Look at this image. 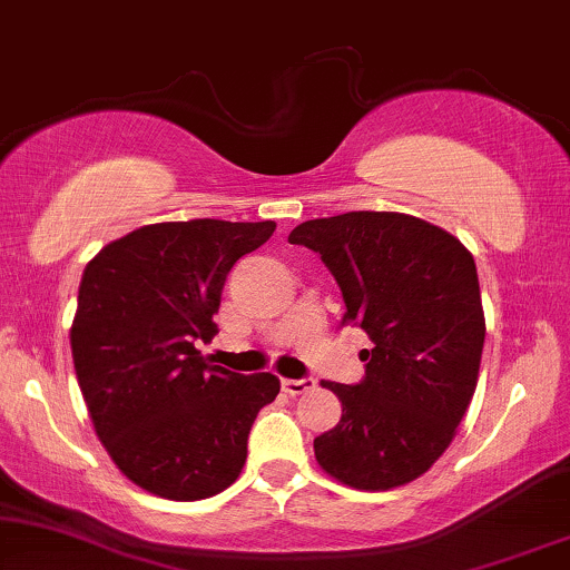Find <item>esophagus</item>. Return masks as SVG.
<instances>
[{"label":"esophagus","mask_w":570,"mask_h":570,"mask_svg":"<svg viewBox=\"0 0 570 570\" xmlns=\"http://www.w3.org/2000/svg\"><path fill=\"white\" fill-rule=\"evenodd\" d=\"M316 386L314 379H283V392L291 394V396H298V394H306L311 389Z\"/></svg>","instance_id":"34e87169"}]
</instances>
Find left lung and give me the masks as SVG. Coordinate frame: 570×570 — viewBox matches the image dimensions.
I'll return each instance as SVG.
<instances>
[{
	"label": "left lung",
	"mask_w": 570,
	"mask_h": 570,
	"mask_svg": "<svg viewBox=\"0 0 570 570\" xmlns=\"http://www.w3.org/2000/svg\"><path fill=\"white\" fill-rule=\"evenodd\" d=\"M322 256L345 316L368 334L365 376L324 381L340 423L314 439L316 462L355 490H389L433 466L478 386L485 316L478 267L451 233L402 213H345L293 228Z\"/></svg>",
	"instance_id": "1"
}]
</instances>
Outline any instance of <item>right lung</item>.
<instances>
[{
	"label": "right lung",
	"mask_w": 570,
	"mask_h": 570,
	"mask_svg": "<svg viewBox=\"0 0 570 570\" xmlns=\"http://www.w3.org/2000/svg\"><path fill=\"white\" fill-rule=\"evenodd\" d=\"M275 223L202 217L155 223L104 246L82 272L72 357L90 420L114 464L147 493L202 501L236 482L272 373L207 365L220 295Z\"/></svg>",
	"instance_id": "add662e5"
}]
</instances>
